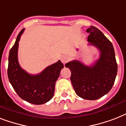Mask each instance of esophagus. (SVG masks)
<instances>
[{"instance_id":"1","label":"esophagus","mask_w":126,"mask_h":126,"mask_svg":"<svg viewBox=\"0 0 126 126\" xmlns=\"http://www.w3.org/2000/svg\"><path fill=\"white\" fill-rule=\"evenodd\" d=\"M69 60V58L68 56H63V57H61V62L63 63V64H65L66 63H67Z\"/></svg>"}]
</instances>
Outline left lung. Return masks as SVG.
<instances>
[{"label": "left lung", "mask_w": 126, "mask_h": 126, "mask_svg": "<svg viewBox=\"0 0 126 126\" xmlns=\"http://www.w3.org/2000/svg\"><path fill=\"white\" fill-rule=\"evenodd\" d=\"M89 45L97 47L99 58L92 65H85L79 60L65 64L71 71V80L76 94L87 100H95L108 94L117 75L118 65L111 42L95 27L86 30Z\"/></svg>", "instance_id": "obj_1"}]
</instances>
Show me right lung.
I'll use <instances>...</instances> for the list:
<instances>
[{"mask_svg":"<svg viewBox=\"0 0 126 126\" xmlns=\"http://www.w3.org/2000/svg\"><path fill=\"white\" fill-rule=\"evenodd\" d=\"M24 30L23 29L19 33L9 53L8 77L19 97L30 103L42 105L53 97L55 82L64 66L59 60L38 75H30L23 70L19 64L17 51L19 42Z\"/></svg>","mask_w":126,"mask_h":126,"instance_id":"1","label":"right lung"}]
</instances>
